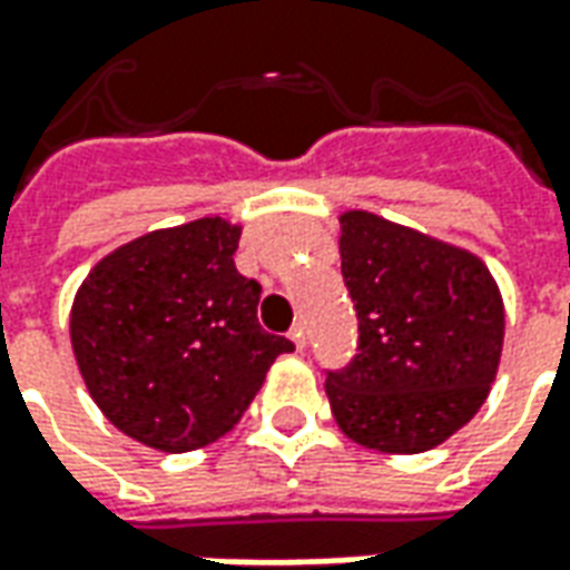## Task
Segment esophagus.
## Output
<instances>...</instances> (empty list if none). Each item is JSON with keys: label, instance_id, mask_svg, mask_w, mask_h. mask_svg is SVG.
<instances>
[{"label": "esophagus", "instance_id": "esophagus-1", "mask_svg": "<svg viewBox=\"0 0 570 570\" xmlns=\"http://www.w3.org/2000/svg\"><path fill=\"white\" fill-rule=\"evenodd\" d=\"M289 338H293V345L302 351V347H305V326H302V323H296V326L289 330Z\"/></svg>", "mask_w": 570, "mask_h": 570}]
</instances>
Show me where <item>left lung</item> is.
<instances>
[{"label":"left lung","mask_w":570,"mask_h":570,"mask_svg":"<svg viewBox=\"0 0 570 570\" xmlns=\"http://www.w3.org/2000/svg\"><path fill=\"white\" fill-rule=\"evenodd\" d=\"M342 274L360 321L357 357L326 372L347 440L428 452L485 403L503 347V298L470 249L370 210L338 216Z\"/></svg>","instance_id":"1"}]
</instances>
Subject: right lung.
<instances>
[{"label":"right lung","mask_w":570,"mask_h":570,"mask_svg":"<svg viewBox=\"0 0 570 570\" xmlns=\"http://www.w3.org/2000/svg\"><path fill=\"white\" fill-rule=\"evenodd\" d=\"M237 240L223 216L158 228L104 256L72 298L81 379L130 440L170 454L216 442L293 351L259 326L262 286L237 274Z\"/></svg>","instance_id":"1"}]
</instances>
